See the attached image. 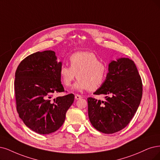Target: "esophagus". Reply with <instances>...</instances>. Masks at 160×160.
<instances>
[{"mask_svg":"<svg viewBox=\"0 0 160 160\" xmlns=\"http://www.w3.org/2000/svg\"><path fill=\"white\" fill-rule=\"evenodd\" d=\"M81 98H82V96L79 95V94H76V95H75V99H80Z\"/></svg>","mask_w":160,"mask_h":160,"instance_id":"esophagus-1","label":"esophagus"}]
</instances>
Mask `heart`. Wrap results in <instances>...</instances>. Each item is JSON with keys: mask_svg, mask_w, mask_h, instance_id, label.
I'll return each mask as SVG.
<instances>
[{"mask_svg": "<svg viewBox=\"0 0 160 160\" xmlns=\"http://www.w3.org/2000/svg\"><path fill=\"white\" fill-rule=\"evenodd\" d=\"M70 67L62 65L59 75L62 84L67 88L74 85L76 90L96 91L101 87L106 79L108 68L107 64L99 60L98 56L92 52L81 51L71 55L68 58Z\"/></svg>", "mask_w": 160, "mask_h": 160, "instance_id": "obj_1", "label": "heart"}]
</instances>
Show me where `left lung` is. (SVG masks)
<instances>
[{
  "instance_id": "obj_1",
  "label": "left lung",
  "mask_w": 160,
  "mask_h": 160,
  "mask_svg": "<svg viewBox=\"0 0 160 160\" xmlns=\"http://www.w3.org/2000/svg\"><path fill=\"white\" fill-rule=\"evenodd\" d=\"M94 94L107 96L104 101L88 98V116L93 127L105 134L125 128L142 96V82L134 62L128 58L112 61L104 83Z\"/></svg>"
}]
</instances>
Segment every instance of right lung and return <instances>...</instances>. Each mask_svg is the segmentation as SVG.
<instances>
[{
	"label": "right lung",
	"mask_w": 160,
	"mask_h": 160,
	"mask_svg": "<svg viewBox=\"0 0 160 160\" xmlns=\"http://www.w3.org/2000/svg\"><path fill=\"white\" fill-rule=\"evenodd\" d=\"M61 66L54 51H45L26 57L16 71L17 112L28 128L41 134L57 131L74 102L73 93L52 98L54 93L64 92L59 75Z\"/></svg>",
	"instance_id": "obj_1"
}]
</instances>
